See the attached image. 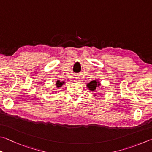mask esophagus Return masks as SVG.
<instances>
[{"label": "esophagus", "mask_w": 152, "mask_h": 152, "mask_svg": "<svg viewBox=\"0 0 152 152\" xmlns=\"http://www.w3.org/2000/svg\"><path fill=\"white\" fill-rule=\"evenodd\" d=\"M76 82H77V81H76Z\"/></svg>", "instance_id": "obj_1"}]
</instances>
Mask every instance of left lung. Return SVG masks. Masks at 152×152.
<instances>
[{"mask_svg":"<svg viewBox=\"0 0 152 152\" xmlns=\"http://www.w3.org/2000/svg\"><path fill=\"white\" fill-rule=\"evenodd\" d=\"M101 85L100 82H99V80L96 79L94 80L91 81L90 83L87 84L86 86L87 88L91 91H94L96 90V88L99 87V86ZM96 96V95H94Z\"/></svg>","mask_w":152,"mask_h":152,"instance_id":"8db88e82","label":"left lung"}]
</instances>
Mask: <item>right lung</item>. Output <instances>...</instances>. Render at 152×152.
<instances>
[{"label":"right lung","instance_id":"add662e5","mask_svg":"<svg viewBox=\"0 0 152 152\" xmlns=\"http://www.w3.org/2000/svg\"><path fill=\"white\" fill-rule=\"evenodd\" d=\"M64 84H65V82H63V81L62 82H60V80H57L56 82V86L58 88H59L60 87H62V85Z\"/></svg>","mask_w":152,"mask_h":152}]
</instances>
